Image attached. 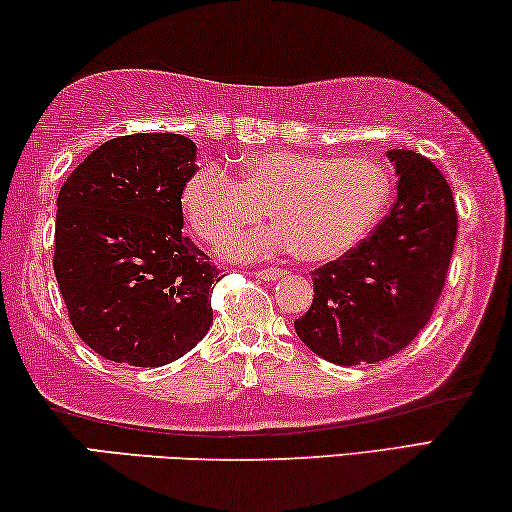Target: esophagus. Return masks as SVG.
Instances as JSON below:
<instances>
[{
    "mask_svg": "<svg viewBox=\"0 0 512 512\" xmlns=\"http://www.w3.org/2000/svg\"><path fill=\"white\" fill-rule=\"evenodd\" d=\"M251 274H254L256 279H261V281H276V279H279L281 270H279V267H265V270H256Z\"/></svg>",
    "mask_w": 512,
    "mask_h": 512,
    "instance_id": "1",
    "label": "esophagus"
}]
</instances>
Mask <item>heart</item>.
I'll return each instance as SVG.
<instances>
[{"label":"heart","mask_w":512,"mask_h":512,"mask_svg":"<svg viewBox=\"0 0 512 512\" xmlns=\"http://www.w3.org/2000/svg\"><path fill=\"white\" fill-rule=\"evenodd\" d=\"M388 195V174L372 158L263 149L242 161L238 179L220 165L199 167L183 183L181 211L199 240L217 245L261 222L270 208L279 226L231 240L226 254L297 249L306 261H331L370 233Z\"/></svg>","instance_id":"heart-1"}]
</instances>
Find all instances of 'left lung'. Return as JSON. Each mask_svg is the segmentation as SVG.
Listing matches in <instances>:
<instances>
[{
	"instance_id": "obj_1",
	"label": "left lung",
	"mask_w": 512,
	"mask_h": 512,
	"mask_svg": "<svg viewBox=\"0 0 512 512\" xmlns=\"http://www.w3.org/2000/svg\"><path fill=\"white\" fill-rule=\"evenodd\" d=\"M397 199L354 249L313 272V304L295 322L304 345L335 365L379 363L431 320L454 254L449 183L413 149H392Z\"/></svg>"
}]
</instances>
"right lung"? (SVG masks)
<instances>
[{
	"label": "right lung",
	"mask_w": 512,
	"mask_h": 512,
	"mask_svg": "<svg viewBox=\"0 0 512 512\" xmlns=\"http://www.w3.org/2000/svg\"><path fill=\"white\" fill-rule=\"evenodd\" d=\"M197 147L133 133L97 147L58 192L54 274L67 317L106 360L161 367L213 324L220 270L181 233V190Z\"/></svg>",
	"instance_id": "add662e5"
}]
</instances>
